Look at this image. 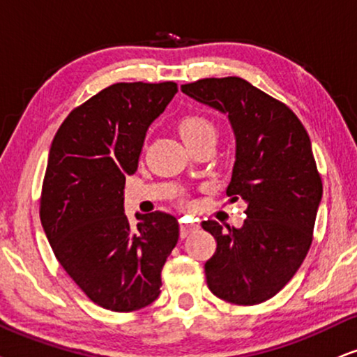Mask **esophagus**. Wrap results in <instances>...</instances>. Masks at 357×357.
I'll return each instance as SVG.
<instances>
[{"label": "esophagus", "mask_w": 357, "mask_h": 357, "mask_svg": "<svg viewBox=\"0 0 357 357\" xmlns=\"http://www.w3.org/2000/svg\"><path fill=\"white\" fill-rule=\"evenodd\" d=\"M194 229H197V224L186 222V220H181V222H179V234H181V238L188 237V234L194 231Z\"/></svg>", "instance_id": "esophagus-1"}]
</instances>
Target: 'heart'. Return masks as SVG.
Instances as JSON below:
<instances>
[{
	"label": "heart",
	"instance_id": "heart-1",
	"mask_svg": "<svg viewBox=\"0 0 357 357\" xmlns=\"http://www.w3.org/2000/svg\"><path fill=\"white\" fill-rule=\"evenodd\" d=\"M179 135L184 139L186 145L204 139L207 137H215V128L211 120H207L202 115H186L179 121Z\"/></svg>",
	"mask_w": 357,
	"mask_h": 357
}]
</instances>
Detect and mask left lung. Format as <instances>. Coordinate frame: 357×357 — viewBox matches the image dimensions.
<instances>
[{
	"label": "left lung",
	"mask_w": 357,
	"mask_h": 357,
	"mask_svg": "<svg viewBox=\"0 0 357 357\" xmlns=\"http://www.w3.org/2000/svg\"><path fill=\"white\" fill-rule=\"evenodd\" d=\"M181 90L227 115L236 161L225 192L247 204L241 229L202 222L218 242L204 265L207 287L229 303H261L290 282L313 241L323 184L310 137L285 103L241 77L202 79Z\"/></svg>",
	"instance_id": "obj_1"
}]
</instances>
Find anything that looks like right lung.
<instances>
[{
	"instance_id": "obj_1",
	"label": "right lung",
	"mask_w": 357,
	"mask_h": 357,
	"mask_svg": "<svg viewBox=\"0 0 357 357\" xmlns=\"http://www.w3.org/2000/svg\"><path fill=\"white\" fill-rule=\"evenodd\" d=\"M176 92L174 82L114 84L72 110L52 139L40 224L62 268L105 310L151 305L178 243L174 215L138 214L132 227L123 209L126 176L138 169L148 128Z\"/></svg>"
}]
</instances>
